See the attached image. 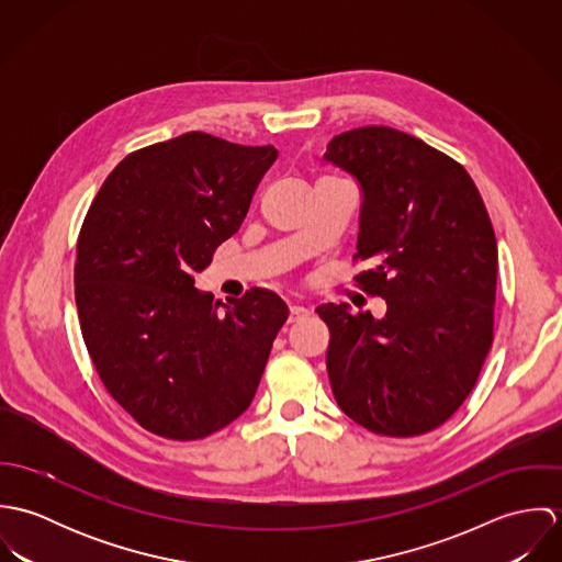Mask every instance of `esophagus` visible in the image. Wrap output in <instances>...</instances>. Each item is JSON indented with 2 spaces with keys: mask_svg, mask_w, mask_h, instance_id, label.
Returning a JSON list of instances; mask_svg holds the SVG:
<instances>
[{
  "mask_svg": "<svg viewBox=\"0 0 562 562\" xmlns=\"http://www.w3.org/2000/svg\"><path fill=\"white\" fill-rule=\"evenodd\" d=\"M310 316V310L303 305H290V322H299L301 318Z\"/></svg>",
  "mask_w": 562,
  "mask_h": 562,
  "instance_id": "34e87169",
  "label": "esophagus"
}]
</instances>
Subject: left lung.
I'll list each match as a JSON object with an SVG mask.
<instances>
[{"label": "left lung", "mask_w": 562, "mask_h": 562, "mask_svg": "<svg viewBox=\"0 0 562 562\" xmlns=\"http://www.w3.org/2000/svg\"><path fill=\"white\" fill-rule=\"evenodd\" d=\"M324 160L361 188L355 277L387 312H316L339 408L363 428L415 437L474 390L493 341L497 241L468 170L424 140L372 125L335 136Z\"/></svg>", "instance_id": "left-lung-1"}]
</instances>
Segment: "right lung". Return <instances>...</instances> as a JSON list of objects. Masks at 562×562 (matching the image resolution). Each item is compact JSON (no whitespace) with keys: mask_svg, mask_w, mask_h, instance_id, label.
Returning a JSON list of instances; mask_svg holds the SVG:
<instances>
[{"mask_svg":"<svg viewBox=\"0 0 562 562\" xmlns=\"http://www.w3.org/2000/svg\"><path fill=\"white\" fill-rule=\"evenodd\" d=\"M277 156L188 132L130 154L83 218L81 335L108 394L154 435L203 439L257 392L288 305L263 288L223 303L194 274L238 234Z\"/></svg>","mask_w":562,"mask_h":562,"instance_id":"1","label":"right lung"}]
</instances>
